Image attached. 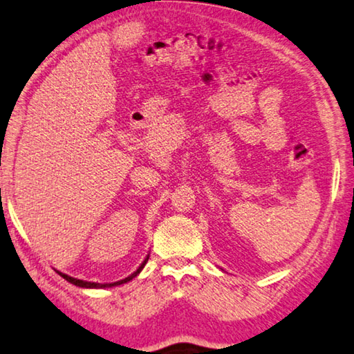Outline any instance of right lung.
<instances>
[{
  "mask_svg": "<svg viewBox=\"0 0 354 354\" xmlns=\"http://www.w3.org/2000/svg\"><path fill=\"white\" fill-rule=\"evenodd\" d=\"M148 258H149V255L145 258V261L142 263V265H140V268L137 269L136 272L133 274H131V276L129 277H126V279H122V280H118V282H113V283H96V282H86V280H80V279H74V277H71V276H67V274H63V272H58L61 277L63 279H66L67 282H71V283H74V285H77V287H82V288H110V287H116V285H121V283H126V282H129V280H132L133 277L136 276H138L140 274V271H142V269L145 268V265H147V261H148Z\"/></svg>",
  "mask_w": 354,
  "mask_h": 354,
  "instance_id": "1",
  "label": "right lung"
}]
</instances>
